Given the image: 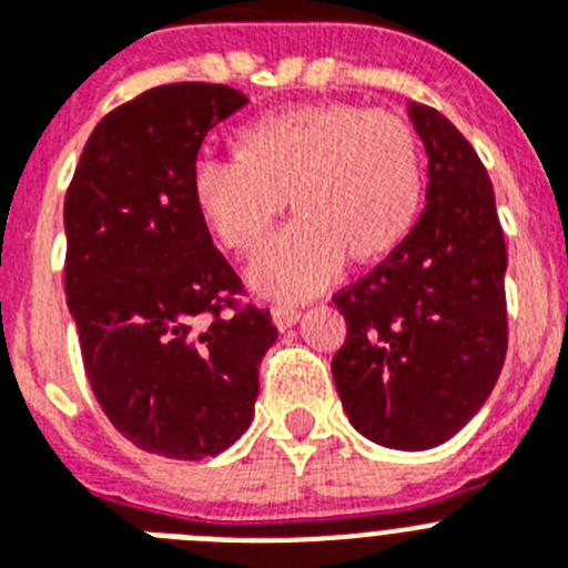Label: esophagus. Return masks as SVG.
Masks as SVG:
<instances>
[{"instance_id":"1","label":"esophagus","mask_w":568,"mask_h":568,"mask_svg":"<svg viewBox=\"0 0 568 568\" xmlns=\"http://www.w3.org/2000/svg\"><path fill=\"white\" fill-rule=\"evenodd\" d=\"M270 315H273V324H275V329H281V333H284V329H290L295 324V321L301 318V313L295 307H273L270 310Z\"/></svg>"}]
</instances>
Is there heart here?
<instances>
[{
    "instance_id": "obj_1",
    "label": "heart",
    "mask_w": 568,
    "mask_h": 568,
    "mask_svg": "<svg viewBox=\"0 0 568 568\" xmlns=\"http://www.w3.org/2000/svg\"><path fill=\"white\" fill-rule=\"evenodd\" d=\"M239 155H199L190 170L204 227L235 255L258 253L287 210L298 213L253 261L250 287L304 301L355 264L386 258L409 235L424 199V153L413 124L358 104H298L261 115Z\"/></svg>"
}]
</instances>
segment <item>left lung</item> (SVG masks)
<instances>
[{"label":"left lung","instance_id":"1","mask_svg":"<svg viewBox=\"0 0 568 568\" xmlns=\"http://www.w3.org/2000/svg\"><path fill=\"white\" fill-rule=\"evenodd\" d=\"M429 159L426 207L373 273L333 295L346 341L333 358L349 424L420 453L464 429L506 358V244L484 162L444 113L409 104Z\"/></svg>","mask_w":568,"mask_h":568}]
</instances>
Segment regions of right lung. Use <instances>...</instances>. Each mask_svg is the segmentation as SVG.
Here are the masks:
<instances>
[{"instance_id": "add662e5", "label": "right lung", "mask_w": 568, "mask_h": 568, "mask_svg": "<svg viewBox=\"0 0 568 568\" xmlns=\"http://www.w3.org/2000/svg\"><path fill=\"white\" fill-rule=\"evenodd\" d=\"M247 104L227 84L175 82L110 110L64 195V295L99 406L139 449L224 453L258 398L278 329L244 293L193 204L210 128Z\"/></svg>"}]
</instances>
